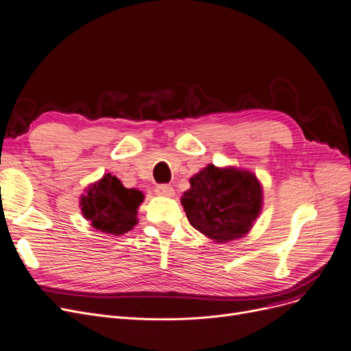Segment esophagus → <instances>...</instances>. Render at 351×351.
<instances>
[{"instance_id": "34e87169", "label": "esophagus", "mask_w": 351, "mask_h": 351, "mask_svg": "<svg viewBox=\"0 0 351 351\" xmlns=\"http://www.w3.org/2000/svg\"><path fill=\"white\" fill-rule=\"evenodd\" d=\"M156 193L158 195H162V197H173L174 195V189L169 184H158L156 187Z\"/></svg>"}]
</instances>
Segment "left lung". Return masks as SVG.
I'll use <instances>...</instances> for the list:
<instances>
[{"label": "left lung", "mask_w": 351, "mask_h": 351, "mask_svg": "<svg viewBox=\"0 0 351 351\" xmlns=\"http://www.w3.org/2000/svg\"><path fill=\"white\" fill-rule=\"evenodd\" d=\"M190 184L181 197L187 219L217 243L244 237L261 213L263 189L252 171L208 164Z\"/></svg>", "instance_id": "obj_1"}]
</instances>
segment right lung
<instances>
[{"instance_id":"add662e5","label":"right lung","mask_w":351,"mask_h":351,"mask_svg":"<svg viewBox=\"0 0 351 351\" xmlns=\"http://www.w3.org/2000/svg\"><path fill=\"white\" fill-rule=\"evenodd\" d=\"M144 194L136 189H125L121 181L106 174L81 195L80 206L84 219L101 232L112 236L125 234L137 220V210Z\"/></svg>"}]
</instances>
